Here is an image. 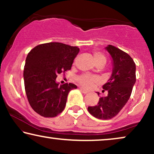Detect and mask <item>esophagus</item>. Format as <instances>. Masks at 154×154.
Wrapping results in <instances>:
<instances>
[{
	"label": "esophagus",
	"mask_w": 154,
	"mask_h": 154,
	"mask_svg": "<svg viewBox=\"0 0 154 154\" xmlns=\"http://www.w3.org/2000/svg\"><path fill=\"white\" fill-rule=\"evenodd\" d=\"M80 90H81V91L83 92V94H87V93H88V90H85V89H83V88H80Z\"/></svg>",
	"instance_id": "esophagus-1"
}]
</instances>
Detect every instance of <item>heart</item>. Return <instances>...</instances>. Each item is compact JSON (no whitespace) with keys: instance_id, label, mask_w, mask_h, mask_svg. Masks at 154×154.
Here are the masks:
<instances>
[{"instance_id":"b5f03b06","label":"heart","mask_w":154,"mask_h":154,"mask_svg":"<svg viewBox=\"0 0 154 154\" xmlns=\"http://www.w3.org/2000/svg\"><path fill=\"white\" fill-rule=\"evenodd\" d=\"M93 56L94 62H95L96 64L101 62V61H104V62H106V59H105L104 57L101 54L98 53V52H94ZM76 80L77 81L79 82L80 85L83 86V87L85 88H89L91 87L94 83H97V82L100 81V79H99L98 77L94 76V75H91L90 74H87V73L77 77Z\"/></svg>"}]
</instances>
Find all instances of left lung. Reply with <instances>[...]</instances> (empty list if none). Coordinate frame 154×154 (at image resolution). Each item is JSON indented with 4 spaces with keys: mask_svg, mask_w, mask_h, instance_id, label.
<instances>
[{
    "mask_svg": "<svg viewBox=\"0 0 154 154\" xmlns=\"http://www.w3.org/2000/svg\"><path fill=\"white\" fill-rule=\"evenodd\" d=\"M105 49L110 54L113 64L111 76L102 87L108 94L100 97L95 106L88 108L90 114L102 120L112 119L120 112L130 99L136 82V66L131 57L111 45Z\"/></svg>",
    "mask_w": 154,
    "mask_h": 154,
    "instance_id": "obj_1",
    "label": "left lung"
}]
</instances>
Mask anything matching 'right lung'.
<instances>
[{
    "label": "right lung",
    "instance_id": "1",
    "mask_svg": "<svg viewBox=\"0 0 154 154\" xmlns=\"http://www.w3.org/2000/svg\"><path fill=\"white\" fill-rule=\"evenodd\" d=\"M79 50L55 42L41 44L29 52L24 69L25 91L31 108L39 115L55 117L64 109L69 92L77 86L59 85L57 75L70 70Z\"/></svg>",
    "mask_w": 154,
    "mask_h": 154
}]
</instances>
